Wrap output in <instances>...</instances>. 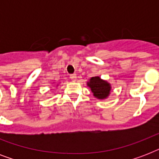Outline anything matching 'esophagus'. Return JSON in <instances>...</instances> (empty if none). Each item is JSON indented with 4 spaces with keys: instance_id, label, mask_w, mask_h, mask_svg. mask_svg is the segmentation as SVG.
I'll use <instances>...</instances> for the list:
<instances>
[{
    "instance_id": "34e87169",
    "label": "esophagus",
    "mask_w": 159,
    "mask_h": 159,
    "mask_svg": "<svg viewBox=\"0 0 159 159\" xmlns=\"http://www.w3.org/2000/svg\"><path fill=\"white\" fill-rule=\"evenodd\" d=\"M70 78H71V80H72V82H75V81H77V75L71 74L70 75Z\"/></svg>"
}]
</instances>
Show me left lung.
I'll use <instances>...</instances> for the list:
<instances>
[{
    "instance_id": "8db88e82",
    "label": "left lung",
    "mask_w": 159,
    "mask_h": 159,
    "mask_svg": "<svg viewBox=\"0 0 159 159\" xmlns=\"http://www.w3.org/2000/svg\"><path fill=\"white\" fill-rule=\"evenodd\" d=\"M87 86L91 88L93 96L100 100L107 98L111 90V84L100 77H92L87 82Z\"/></svg>"
}]
</instances>
